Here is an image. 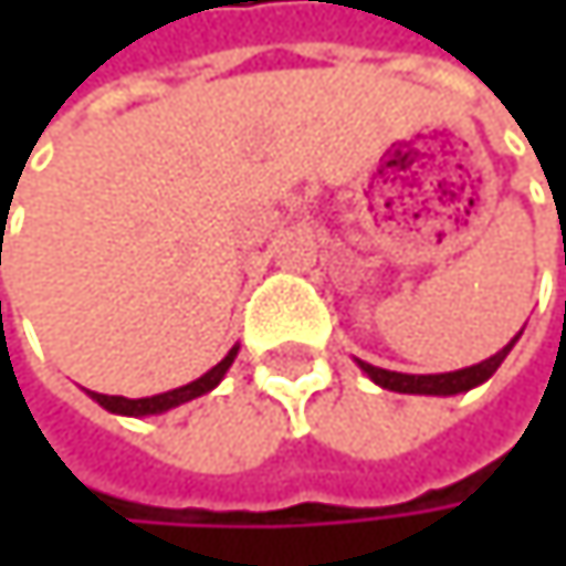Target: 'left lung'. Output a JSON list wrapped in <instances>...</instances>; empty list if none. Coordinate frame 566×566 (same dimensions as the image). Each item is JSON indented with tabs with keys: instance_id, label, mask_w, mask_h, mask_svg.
<instances>
[{
	"instance_id": "left-lung-1",
	"label": "left lung",
	"mask_w": 566,
	"mask_h": 566,
	"mask_svg": "<svg viewBox=\"0 0 566 566\" xmlns=\"http://www.w3.org/2000/svg\"><path fill=\"white\" fill-rule=\"evenodd\" d=\"M517 337H521V334H517ZM517 337H514V340H517ZM514 340H511L509 347H502L495 357H489V360H482V364H475V367H465V370H452V374H426V377H422V374H396V370H384V367H374V364H364V360H360V367H364V374H367L374 384H380L384 390H394V394H465V390L485 384V380L502 367V360L509 357Z\"/></svg>"
}]
</instances>
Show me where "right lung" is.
Segmentation results:
<instances>
[{
	"mask_svg": "<svg viewBox=\"0 0 566 566\" xmlns=\"http://www.w3.org/2000/svg\"><path fill=\"white\" fill-rule=\"evenodd\" d=\"M235 354H239V347H232L209 374H202L199 380H192V384H186V387H179V390H170V394H160V396H147V399H127V396H104V394H91L104 409H111V412H120V416H154V412H164V409H172V406H179V402H189V399H196V396L209 394L222 377H226V370L232 367V360H235Z\"/></svg>",
	"mask_w": 566,
	"mask_h": 566,
	"instance_id": "add662e5",
	"label": "right lung"
}]
</instances>
